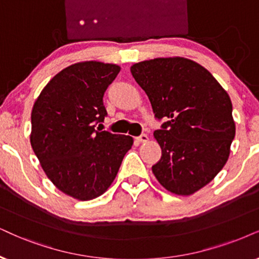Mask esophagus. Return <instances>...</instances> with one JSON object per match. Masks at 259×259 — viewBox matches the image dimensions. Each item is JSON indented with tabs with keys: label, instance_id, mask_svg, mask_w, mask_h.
<instances>
[{
	"label": "esophagus",
	"instance_id": "1",
	"mask_svg": "<svg viewBox=\"0 0 259 259\" xmlns=\"http://www.w3.org/2000/svg\"><path fill=\"white\" fill-rule=\"evenodd\" d=\"M148 140H149V137L147 134H141V135L137 137V141H139V142H147Z\"/></svg>",
	"mask_w": 259,
	"mask_h": 259
}]
</instances>
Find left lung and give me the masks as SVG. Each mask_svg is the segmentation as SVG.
<instances>
[{
  "mask_svg": "<svg viewBox=\"0 0 259 259\" xmlns=\"http://www.w3.org/2000/svg\"><path fill=\"white\" fill-rule=\"evenodd\" d=\"M161 127L154 132L161 159L152 171L176 195H191L214 179L235 136L232 103L209 71L183 57L155 58L132 67Z\"/></svg>",
  "mask_w": 259,
  "mask_h": 259,
  "instance_id": "1",
  "label": "left lung"
}]
</instances>
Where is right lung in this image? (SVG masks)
Listing matches in <instances>:
<instances>
[{"label":"right lung","instance_id":"obj_1","mask_svg":"<svg viewBox=\"0 0 259 259\" xmlns=\"http://www.w3.org/2000/svg\"><path fill=\"white\" fill-rule=\"evenodd\" d=\"M120 68L101 62L70 65L49 81L31 114V145L62 192L88 201L116 178L133 137L96 129L107 116L103 97Z\"/></svg>","mask_w":259,"mask_h":259}]
</instances>
